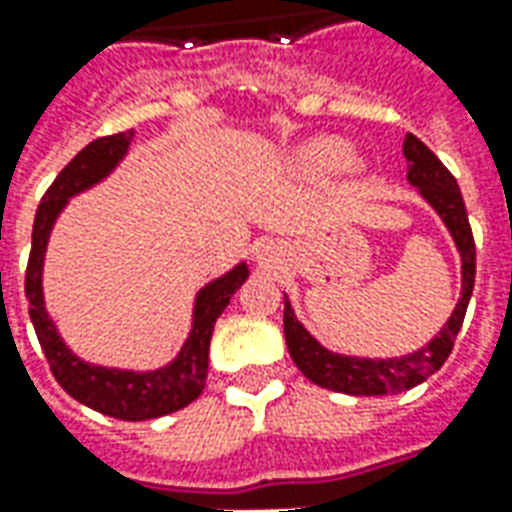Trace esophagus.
Wrapping results in <instances>:
<instances>
[{
  "instance_id": "34e87169",
  "label": "esophagus",
  "mask_w": 512,
  "mask_h": 512,
  "mask_svg": "<svg viewBox=\"0 0 512 512\" xmlns=\"http://www.w3.org/2000/svg\"><path fill=\"white\" fill-rule=\"evenodd\" d=\"M255 257H257V263L277 266V263H282V257H285V246L279 244V241L266 238V241H260V244L255 246Z\"/></svg>"
}]
</instances>
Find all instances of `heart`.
<instances>
[{"instance_id":"obj_1","label":"heart","mask_w":512,"mask_h":512,"mask_svg":"<svg viewBox=\"0 0 512 512\" xmlns=\"http://www.w3.org/2000/svg\"><path fill=\"white\" fill-rule=\"evenodd\" d=\"M293 164L301 175H310V178L332 175L337 169H343L345 164H348V172H354V175L365 172V161L351 158L348 142L337 139V136H321V139H312L307 145H301L293 156Z\"/></svg>"}]
</instances>
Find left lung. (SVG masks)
Segmentation results:
<instances>
[{"label": "left lung", "instance_id": "left-lung-1", "mask_svg": "<svg viewBox=\"0 0 512 512\" xmlns=\"http://www.w3.org/2000/svg\"><path fill=\"white\" fill-rule=\"evenodd\" d=\"M403 156L408 164V183L417 189L422 200L439 213L444 227L450 230L455 249L461 255V299L455 310L441 326V332L425 343L419 351L395 359H365V356L334 354L326 345L312 337L304 323L296 318L293 304L285 296V343L293 362L312 384L343 392V395H397L411 386L422 384L433 376L450 356L455 337L461 332L463 315L469 307L474 290V238L463 205L461 189L450 175V169L441 164L436 153L414 134L403 139Z\"/></svg>", "mask_w": 512, "mask_h": 512}]
</instances>
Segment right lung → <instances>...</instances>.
Instances as JSON below:
<instances>
[{
    "mask_svg": "<svg viewBox=\"0 0 512 512\" xmlns=\"http://www.w3.org/2000/svg\"><path fill=\"white\" fill-rule=\"evenodd\" d=\"M131 139H134V131L95 139L84 150H79L71 158V164L54 178L49 191L43 194L38 213H35L24 290H27L29 318L38 334L40 348L49 359L51 373L60 381L62 389L76 397L79 403L101 411L106 417L142 422V419L172 414L200 397V392L205 389V378H208V348H211L213 323L230 304L235 290L246 282L249 266L241 260L227 274L211 279L208 285L197 290L189 337L180 345L178 356L169 365L156 367V370H120V367L84 362L82 356L73 354L68 343L62 340V334L57 332V323L51 321L46 299H43L46 246H49L54 224L65 211V205L71 202V197L93 189L101 180L109 178L117 164L126 158Z\"/></svg>",
    "mask_w": 512,
    "mask_h": 512,
    "instance_id": "add662e5",
    "label": "right lung"
}]
</instances>
